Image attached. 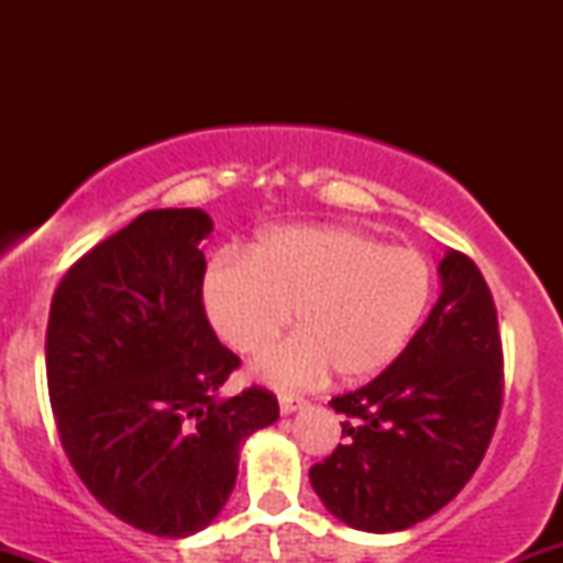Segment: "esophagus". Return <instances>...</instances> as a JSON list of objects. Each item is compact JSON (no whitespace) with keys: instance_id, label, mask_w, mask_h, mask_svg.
<instances>
[{"instance_id":"34e87169","label":"esophagus","mask_w":563,"mask_h":563,"mask_svg":"<svg viewBox=\"0 0 563 563\" xmlns=\"http://www.w3.org/2000/svg\"><path fill=\"white\" fill-rule=\"evenodd\" d=\"M277 402H280V412H283V416H290V412L301 410V407L307 405V399L296 397V394H280V397H277Z\"/></svg>"}]
</instances>
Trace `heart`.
Listing matches in <instances>:
<instances>
[{
  "label": "heart",
  "mask_w": 563,
  "mask_h": 563,
  "mask_svg": "<svg viewBox=\"0 0 563 563\" xmlns=\"http://www.w3.org/2000/svg\"><path fill=\"white\" fill-rule=\"evenodd\" d=\"M200 294L219 339L243 357L267 352L294 309L299 333L256 365L269 384H318L331 371L341 380H365L416 335L434 269L421 251L365 230L299 224L262 235L245 260L219 256Z\"/></svg>",
  "instance_id": "obj_1"
}]
</instances>
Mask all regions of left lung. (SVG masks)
<instances>
[{
  "label": "left lung",
  "mask_w": 563,
  "mask_h": 563,
  "mask_svg": "<svg viewBox=\"0 0 563 563\" xmlns=\"http://www.w3.org/2000/svg\"><path fill=\"white\" fill-rule=\"evenodd\" d=\"M442 294L394 363L331 407L339 444L309 468L335 519L363 532H399L466 487L503 405V344L493 294L474 262L448 251Z\"/></svg>",
  "instance_id": "obj_1"
}]
</instances>
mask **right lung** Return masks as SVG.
<instances>
[{
	"label": "right lung",
	"mask_w": 563,
	"mask_h": 563,
	"mask_svg": "<svg viewBox=\"0 0 563 563\" xmlns=\"http://www.w3.org/2000/svg\"><path fill=\"white\" fill-rule=\"evenodd\" d=\"M214 224L153 209L63 275L47 322V386L70 466L115 519L187 538L217 519L241 448L275 423L273 391L219 397L241 365L203 309Z\"/></svg>",
	"instance_id": "1"
}]
</instances>
